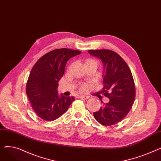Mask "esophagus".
Instances as JSON below:
<instances>
[{
  "label": "esophagus",
  "instance_id": "34e87169",
  "mask_svg": "<svg viewBox=\"0 0 161 161\" xmlns=\"http://www.w3.org/2000/svg\"><path fill=\"white\" fill-rule=\"evenodd\" d=\"M78 98H80L88 99V98H89V97H88V96H84V95H80V96H78Z\"/></svg>",
  "mask_w": 161,
  "mask_h": 161
}]
</instances>
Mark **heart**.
<instances>
[{
	"mask_svg": "<svg viewBox=\"0 0 161 161\" xmlns=\"http://www.w3.org/2000/svg\"><path fill=\"white\" fill-rule=\"evenodd\" d=\"M97 63V62L94 60H92V59H87V60L85 61V64H87V63ZM88 88V86L87 85H82L81 86V90L82 91H86Z\"/></svg>",
	"mask_w": 161,
	"mask_h": 161,
	"instance_id": "heart-1",
	"label": "heart"
}]
</instances>
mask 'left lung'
<instances>
[{
    "instance_id": "left-lung-1",
    "label": "left lung",
    "mask_w": 161,
    "mask_h": 161,
    "mask_svg": "<svg viewBox=\"0 0 161 161\" xmlns=\"http://www.w3.org/2000/svg\"><path fill=\"white\" fill-rule=\"evenodd\" d=\"M88 52L103 63L104 87L101 93L109 99L93 115L103 125H115L129 114L135 99L136 91L131 71L121 56L113 51L89 50Z\"/></svg>"
}]
</instances>
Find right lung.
<instances>
[{"label":"right lung","instance_id":"right-lung-1","mask_svg":"<svg viewBox=\"0 0 161 161\" xmlns=\"http://www.w3.org/2000/svg\"><path fill=\"white\" fill-rule=\"evenodd\" d=\"M80 51L61 48L42 56L31 70L26 86L27 97L35 113L42 119L53 121L64 114L74 97L58 95V82L67 61Z\"/></svg>","mask_w":161,"mask_h":161}]
</instances>
